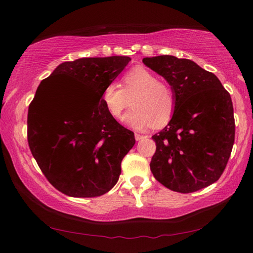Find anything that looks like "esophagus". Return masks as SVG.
Wrapping results in <instances>:
<instances>
[{
	"instance_id": "obj_1",
	"label": "esophagus",
	"mask_w": 253,
	"mask_h": 253,
	"mask_svg": "<svg viewBox=\"0 0 253 253\" xmlns=\"http://www.w3.org/2000/svg\"><path fill=\"white\" fill-rule=\"evenodd\" d=\"M134 138H136V140H141L144 139V138H146V136H143V134L139 133H134Z\"/></svg>"
}]
</instances>
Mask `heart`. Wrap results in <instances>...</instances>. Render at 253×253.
I'll return each mask as SVG.
<instances>
[{
  "mask_svg": "<svg viewBox=\"0 0 253 253\" xmlns=\"http://www.w3.org/2000/svg\"><path fill=\"white\" fill-rule=\"evenodd\" d=\"M133 108L123 117V122L137 130L150 126L161 127L171 120L175 112V96L171 88L159 82L157 76L143 67L131 69L123 76L122 88L110 83L103 88L101 101L115 119L130 105Z\"/></svg>",
  "mask_w": 253,
  "mask_h": 253,
  "instance_id": "1",
  "label": "heart"
}]
</instances>
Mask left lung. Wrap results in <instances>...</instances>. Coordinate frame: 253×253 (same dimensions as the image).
Returning <instances> with one entry per match:
<instances>
[{"instance_id": "obj_1", "label": "left lung", "mask_w": 253, "mask_h": 253, "mask_svg": "<svg viewBox=\"0 0 253 253\" xmlns=\"http://www.w3.org/2000/svg\"><path fill=\"white\" fill-rule=\"evenodd\" d=\"M143 63L167 81L175 96L171 120L152 137L157 144L152 174L181 193L213 184L226 168L235 140L230 94L215 75L191 60L161 55L145 57Z\"/></svg>"}]
</instances>
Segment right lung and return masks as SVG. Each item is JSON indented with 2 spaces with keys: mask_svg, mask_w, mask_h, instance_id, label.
Listing matches in <instances>:
<instances>
[{
  "mask_svg": "<svg viewBox=\"0 0 253 253\" xmlns=\"http://www.w3.org/2000/svg\"><path fill=\"white\" fill-rule=\"evenodd\" d=\"M130 61L63 62L37 89L27 115L29 146L46 178L64 195L98 197L119 181L121 162L136 140L107 112L101 94Z\"/></svg>",
  "mask_w": 253,
  "mask_h": 253,
  "instance_id": "add662e5",
  "label": "right lung"
}]
</instances>
